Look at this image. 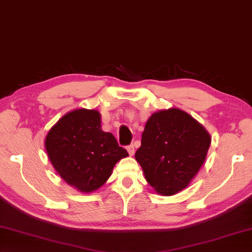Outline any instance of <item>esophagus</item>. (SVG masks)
<instances>
[{
    "instance_id": "1",
    "label": "esophagus",
    "mask_w": 252,
    "mask_h": 252,
    "mask_svg": "<svg viewBox=\"0 0 252 252\" xmlns=\"http://www.w3.org/2000/svg\"><path fill=\"white\" fill-rule=\"evenodd\" d=\"M126 151H127V153H129V155H134V146H133V144H131V145H127L126 146Z\"/></svg>"
}]
</instances>
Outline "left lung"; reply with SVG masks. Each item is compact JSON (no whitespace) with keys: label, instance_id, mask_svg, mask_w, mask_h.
Masks as SVG:
<instances>
[{"label":"left lung","instance_id":"obj_1","mask_svg":"<svg viewBox=\"0 0 252 252\" xmlns=\"http://www.w3.org/2000/svg\"><path fill=\"white\" fill-rule=\"evenodd\" d=\"M210 145L211 136L203 126L189 113L170 108L149 118L135 159L153 188L172 195L198 174Z\"/></svg>","mask_w":252,"mask_h":252}]
</instances>
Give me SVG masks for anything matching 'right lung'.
I'll return each mask as SVG.
<instances>
[{
	"mask_svg": "<svg viewBox=\"0 0 252 252\" xmlns=\"http://www.w3.org/2000/svg\"><path fill=\"white\" fill-rule=\"evenodd\" d=\"M44 147L61 178L83 193L99 189L117 162L129 156L101 130L100 113L84 108L64 115L48 132Z\"/></svg>",
	"mask_w": 252,
	"mask_h": 252,
	"instance_id": "add662e5",
	"label": "right lung"
}]
</instances>
